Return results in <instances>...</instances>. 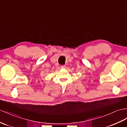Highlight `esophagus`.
<instances>
[{
    "mask_svg": "<svg viewBox=\"0 0 127 127\" xmlns=\"http://www.w3.org/2000/svg\"><path fill=\"white\" fill-rule=\"evenodd\" d=\"M65 67H66L65 65H61V68H63V69H64V68H65Z\"/></svg>",
    "mask_w": 127,
    "mask_h": 127,
    "instance_id": "1",
    "label": "esophagus"
}]
</instances>
